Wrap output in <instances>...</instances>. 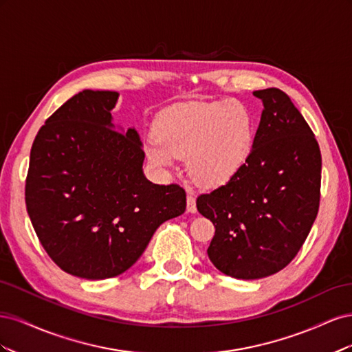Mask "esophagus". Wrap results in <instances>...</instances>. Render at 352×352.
Listing matches in <instances>:
<instances>
[{
	"instance_id": "1",
	"label": "esophagus",
	"mask_w": 352,
	"mask_h": 352,
	"mask_svg": "<svg viewBox=\"0 0 352 352\" xmlns=\"http://www.w3.org/2000/svg\"><path fill=\"white\" fill-rule=\"evenodd\" d=\"M186 208H188L189 212H197V202H195V195L194 194H188Z\"/></svg>"
}]
</instances>
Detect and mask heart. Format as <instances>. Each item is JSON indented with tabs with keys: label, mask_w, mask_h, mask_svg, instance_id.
<instances>
[{
	"label": "heart",
	"mask_w": 352,
	"mask_h": 352,
	"mask_svg": "<svg viewBox=\"0 0 352 352\" xmlns=\"http://www.w3.org/2000/svg\"><path fill=\"white\" fill-rule=\"evenodd\" d=\"M155 135L144 151L153 166L172 168L186 157L198 182L217 188L235 179L254 144V119L239 101H190L170 105L155 122Z\"/></svg>",
	"instance_id": "1"
}]
</instances>
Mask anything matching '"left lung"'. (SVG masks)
Returning <instances> with one entry per match:
<instances>
[{
	"label": "left lung",
	"mask_w": 352,
	"mask_h": 352,
	"mask_svg": "<svg viewBox=\"0 0 352 352\" xmlns=\"http://www.w3.org/2000/svg\"><path fill=\"white\" fill-rule=\"evenodd\" d=\"M264 110L239 175L197 198L216 228L207 250L221 273L261 279L301 250L320 204L322 154L313 131L278 88L254 91Z\"/></svg>",
	"instance_id": "8db88e82"
}]
</instances>
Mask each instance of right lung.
Here are the masks:
<instances>
[{
  "label": "right lung",
  "instance_id": "add662e5",
  "mask_svg": "<svg viewBox=\"0 0 352 352\" xmlns=\"http://www.w3.org/2000/svg\"><path fill=\"white\" fill-rule=\"evenodd\" d=\"M113 91L85 89L52 113L30 150L25 199L42 247L61 270L98 280L126 272L158 226L182 214V186L142 172L135 129L114 131Z\"/></svg>",
  "mask_w": 352,
  "mask_h": 352
}]
</instances>
